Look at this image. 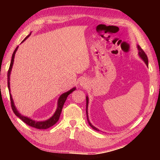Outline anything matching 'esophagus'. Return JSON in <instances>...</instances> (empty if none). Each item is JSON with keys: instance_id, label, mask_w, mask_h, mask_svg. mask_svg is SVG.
Segmentation results:
<instances>
[{"instance_id": "34e87169", "label": "esophagus", "mask_w": 160, "mask_h": 160, "mask_svg": "<svg viewBox=\"0 0 160 160\" xmlns=\"http://www.w3.org/2000/svg\"><path fill=\"white\" fill-rule=\"evenodd\" d=\"M80 85L82 86V87H86L88 85V81L85 78H83V79L80 81Z\"/></svg>"}]
</instances>
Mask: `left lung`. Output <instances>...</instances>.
Masks as SVG:
<instances>
[{
	"label": "left lung",
	"instance_id": "1",
	"mask_svg": "<svg viewBox=\"0 0 160 160\" xmlns=\"http://www.w3.org/2000/svg\"><path fill=\"white\" fill-rule=\"evenodd\" d=\"M138 51H139V56H140V57L141 58L144 60V62L146 63V64H147V66H148V58H147V54L145 53V52L143 51V49H142L141 47L138 45ZM86 100H87V108H86V112H87V121H88V123H89V124L90 125V127L92 128L93 129H94V130L96 131H99V129L97 128L96 127H93V126L91 124V123L90 122L89 120V117H88V104H89V98H88V96L86 97Z\"/></svg>",
	"mask_w": 160,
	"mask_h": 160
}]
</instances>
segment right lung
I'll list each match as a JSON object with an SVG mask.
<instances>
[{
  "label": "right lung",
  "instance_id": "obj_1",
  "mask_svg": "<svg viewBox=\"0 0 160 160\" xmlns=\"http://www.w3.org/2000/svg\"><path fill=\"white\" fill-rule=\"evenodd\" d=\"M30 34H31V33H30ZM30 34L27 36L26 38L22 40V42L25 41V40L30 36ZM18 46L16 47V49L14 50V52H13V53L12 54L11 63H10L9 68V70H8V89H9V96H10V100H11L12 108V110L13 111V113H15V115H16L17 117H18L20 119V120H22L25 124L30 126V127L36 128H38V129H47V128H48L51 127H52L53 125L55 124L56 122L58 121L60 115L61 114V112H62L63 105H64V102H65V101L67 100L68 96H69L70 93H72L73 91L76 90V87H73V89H71V90L68 91L67 92L64 93L63 94L61 95V96L59 98L58 100V107H57V109H56V112L53 115V116L51 117L49 119H48V120H47L45 121H42V122H37V121H35V120H32V119H30L28 117L23 116V115L20 114L19 112L18 111V110L16 109V108L15 105H14V103H13L12 96L11 93H10V82H9L10 78L9 77H10V73H11V71H12V69L13 64V60H14L15 53L16 52L17 49H18Z\"/></svg>",
  "mask_w": 160,
  "mask_h": 160
}]
</instances>
